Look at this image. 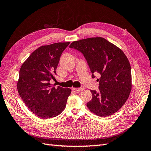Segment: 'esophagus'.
I'll list each match as a JSON object with an SVG mask.
<instances>
[{"label":"esophagus","instance_id":"esophagus-1","mask_svg":"<svg viewBox=\"0 0 151 151\" xmlns=\"http://www.w3.org/2000/svg\"><path fill=\"white\" fill-rule=\"evenodd\" d=\"M73 90H74L76 92H80V91H82V90H84L83 88L81 87V88H73Z\"/></svg>","mask_w":151,"mask_h":151}]
</instances>
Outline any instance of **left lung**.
<instances>
[{"mask_svg": "<svg viewBox=\"0 0 151 151\" xmlns=\"http://www.w3.org/2000/svg\"><path fill=\"white\" fill-rule=\"evenodd\" d=\"M70 48L83 54L92 77L99 73V91L91 90L92 99L87 106L92 113L106 117L125 103L132 88L130 63L123 52L104 38H88L72 42Z\"/></svg>", "mask_w": 151, "mask_h": 151, "instance_id": "left-lung-1", "label": "left lung"}]
</instances>
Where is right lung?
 <instances>
[{"mask_svg":"<svg viewBox=\"0 0 151 151\" xmlns=\"http://www.w3.org/2000/svg\"><path fill=\"white\" fill-rule=\"evenodd\" d=\"M70 42L42 46L21 66L17 88L19 96L33 113L44 119L55 117L65 109L70 88L50 83L54 79L63 52Z\"/></svg>","mask_w":151,"mask_h":151,"instance_id":"add662e5","label":"right lung"}]
</instances>
